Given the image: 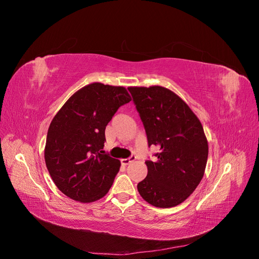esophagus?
<instances>
[{"label":"esophagus","mask_w":259,"mask_h":259,"mask_svg":"<svg viewBox=\"0 0 259 259\" xmlns=\"http://www.w3.org/2000/svg\"><path fill=\"white\" fill-rule=\"evenodd\" d=\"M133 161H135V156H131V158H128V159H122L121 163L123 164V165H128V164L132 163Z\"/></svg>","instance_id":"esophagus-1"}]
</instances>
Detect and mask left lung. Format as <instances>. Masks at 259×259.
Segmentation results:
<instances>
[{
	"instance_id": "obj_1",
	"label": "left lung",
	"mask_w": 259,
	"mask_h": 259,
	"mask_svg": "<svg viewBox=\"0 0 259 259\" xmlns=\"http://www.w3.org/2000/svg\"><path fill=\"white\" fill-rule=\"evenodd\" d=\"M146 130L149 146L160 152L147 161V177L137 185L155 207H174L195 190L204 175L208 144L202 124L174 92L154 85L128 88Z\"/></svg>"
}]
</instances>
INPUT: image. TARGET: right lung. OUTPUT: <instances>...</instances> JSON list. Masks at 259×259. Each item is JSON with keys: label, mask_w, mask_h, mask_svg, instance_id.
Returning a JSON list of instances; mask_svg holds the SVG:
<instances>
[{"label": "right lung", "mask_w": 259, "mask_h": 259, "mask_svg": "<svg viewBox=\"0 0 259 259\" xmlns=\"http://www.w3.org/2000/svg\"><path fill=\"white\" fill-rule=\"evenodd\" d=\"M132 97L123 86L92 83L75 92L54 116L44 159L58 189L70 199L91 203L110 189L121 162L105 153V130Z\"/></svg>", "instance_id": "obj_1"}]
</instances>
